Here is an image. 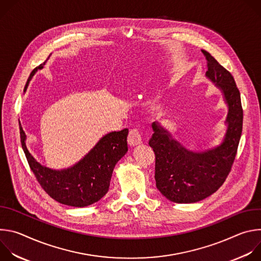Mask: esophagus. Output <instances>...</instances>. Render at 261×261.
Instances as JSON below:
<instances>
[{"instance_id":"1","label":"esophagus","mask_w":261,"mask_h":261,"mask_svg":"<svg viewBox=\"0 0 261 261\" xmlns=\"http://www.w3.org/2000/svg\"><path fill=\"white\" fill-rule=\"evenodd\" d=\"M141 143V135L139 133V130L134 128L131 129L128 135V144L131 146H135Z\"/></svg>"}]
</instances>
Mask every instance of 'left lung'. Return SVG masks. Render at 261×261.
Listing matches in <instances>:
<instances>
[{
    "label": "left lung",
    "instance_id": "1",
    "mask_svg": "<svg viewBox=\"0 0 261 261\" xmlns=\"http://www.w3.org/2000/svg\"><path fill=\"white\" fill-rule=\"evenodd\" d=\"M205 75L218 87L228 105L227 131L223 142L205 152L188 151L158 123L148 141L156 156L155 179L158 190L170 201L192 203L215 193L229 174L243 130L241 94L231 73L206 50Z\"/></svg>",
    "mask_w": 261,
    "mask_h": 261
}]
</instances>
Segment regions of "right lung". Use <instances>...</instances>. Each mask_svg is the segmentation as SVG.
Instances as JSON below:
<instances>
[{"mask_svg": "<svg viewBox=\"0 0 261 261\" xmlns=\"http://www.w3.org/2000/svg\"><path fill=\"white\" fill-rule=\"evenodd\" d=\"M45 62L31 72L24 92L36 71L43 68ZM19 130L28 163L42 189L58 202L70 206L84 207L100 200L108 191L116 164L128 151V129L110 132L76 164L65 169H51L41 165L31 155L25 146V133L21 126Z\"/></svg>", "mask_w": 261, "mask_h": 261, "instance_id": "obj_1", "label": "right lung"}]
</instances>
